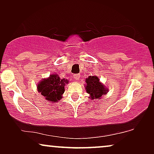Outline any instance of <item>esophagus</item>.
I'll use <instances>...</instances> for the list:
<instances>
[{
    "instance_id": "1",
    "label": "esophagus",
    "mask_w": 154,
    "mask_h": 154,
    "mask_svg": "<svg viewBox=\"0 0 154 154\" xmlns=\"http://www.w3.org/2000/svg\"><path fill=\"white\" fill-rule=\"evenodd\" d=\"M80 76H81V75H80V74H79V73H75V74L73 75V78H74V79L75 80H79Z\"/></svg>"
}]
</instances>
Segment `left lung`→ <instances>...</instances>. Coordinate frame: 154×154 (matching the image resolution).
<instances>
[{
	"label": "left lung",
	"instance_id": "8db88e82",
	"mask_svg": "<svg viewBox=\"0 0 154 154\" xmlns=\"http://www.w3.org/2000/svg\"><path fill=\"white\" fill-rule=\"evenodd\" d=\"M86 91L90 94L92 99H100L103 94L107 92L106 88L100 83V79L97 76H89L85 80Z\"/></svg>",
	"mask_w": 154,
	"mask_h": 154
}]
</instances>
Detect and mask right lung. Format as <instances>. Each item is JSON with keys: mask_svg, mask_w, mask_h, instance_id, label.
I'll return each mask as SVG.
<instances>
[{"mask_svg": "<svg viewBox=\"0 0 154 154\" xmlns=\"http://www.w3.org/2000/svg\"><path fill=\"white\" fill-rule=\"evenodd\" d=\"M67 83L68 81L61 79L58 75L52 74L38 84V90L48 101L55 102L62 98V94L64 92V85Z\"/></svg>", "mask_w": 154, "mask_h": 154, "instance_id": "obj_1", "label": "right lung"}]
</instances>
